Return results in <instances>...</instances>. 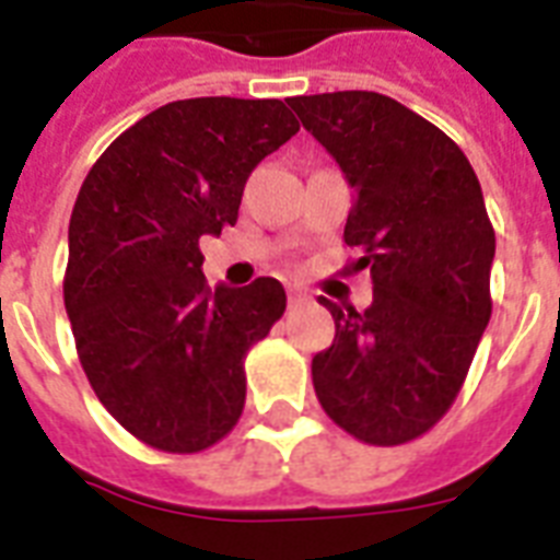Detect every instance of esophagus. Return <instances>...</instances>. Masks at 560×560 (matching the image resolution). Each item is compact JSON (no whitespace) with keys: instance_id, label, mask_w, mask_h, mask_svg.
Instances as JSON below:
<instances>
[{"instance_id":"34e87169","label":"esophagus","mask_w":560,"mask_h":560,"mask_svg":"<svg viewBox=\"0 0 560 560\" xmlns=\"http://www.w3.org/2000/svg\"><path fill=\"white\" fill-rule=\"evenodd\" d=\"M288 299H290V305H302V302H307V290L305 288H288Z\"/></svg>"}]
</instances>
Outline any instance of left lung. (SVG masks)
<instances>
[{
    "instance_id": "left-lung-1",
    "label": "left lung",
    "mask_w": 560,
    "mask_h": 560,
    "mask_svg": "<svg viewBox=\"0 0 560 560\" xmlns=\"http://www.w3.org/2000/svg\"><path fill=\"white\" fill-rule=\"evenodd\" d=\"M354 188L346 244L372 305H334V342L311 363L334 424L392 447L424 435L459 395L491 319L494 226L468 156L395 98L349 90L290 98Z\"/></svg>"
}]
</instances>
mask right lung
I'll list each match as a JSON object with an SVG mask.
<instances>
[{
  "label": "right lung",
  "instance_id": "1",
  "mask_svg": "<svg viewBox=\"0 0 560 560\" xmlns=\"http://www.w3.org/2000/svg\"><path fill=\"white\" fill-rule=\"evenodd\" d=\"M296 133L276 98L171 101L78 191L63 279L78 358L109 416L156 451H206L244 412L246 351L288 296L264 276L211 290L200 237L235 226L253 168Z\"/></svg>",
  "mask_w": 560,
  "mask_h": 560
}]
</instances>
